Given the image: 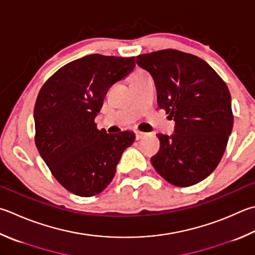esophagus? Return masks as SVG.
I'll return each instance as SVG.
<instances>
[{
  "label": "esophagus",
  "mask_w": 255,
  "mask_h": 255,
  "mask_svg": "<svg viewBox=\"0 0 255 255\" xmlns=\"http://www.w3.org/2000/svg\"><path fill=\"white\" fill-rule=\"evenodd\" d=\"M145 136H147V133L141 132V131H135V137H136V140H141V138H144Z\"/></svg>",
  "instance_id": "esophagus-1"
}]
</instances>
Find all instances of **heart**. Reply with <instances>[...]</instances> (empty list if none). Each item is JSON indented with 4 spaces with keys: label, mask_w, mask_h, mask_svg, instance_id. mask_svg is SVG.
<instances>
[{
    "label": "heart",
    "mask_w": 255,
    "mask_h": 255,
    "mask_svg": "<svg viewBox=\"0 0 255 255\" xmlns=\"http://www.w3.org/2000/svg\"><path fill=\"white\" fill-rule=\"evenodd\" d=\"M145 75H147L145 72L144 71H136V72H134V73L131 75V81H133V80H137V79H141V78H143V76H145Z\"/></svg>",
    "instance_id": "obj_1"
}]
</instances>
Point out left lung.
Instances as JSON below:
<instances>
[{
	"label": "left lung",
	"instance_id": "obj_1",
	"mask_svg": "<svg viewBox=\"0 0 255 255\" xmlns=\"http://www.w3.org/2000/svg\"><path fill=\"white\" fill-rule=\"evenodd\" d=\"M136 63L154 80L158 108L175 121L172 135L157 134L152 165L173 185L199 183L218 166L232 132L227 84L205 61L177 50L141 54Z\"/></svg>",
	"mask_w": 255,
	"mask_h": 255
}]
</instances>
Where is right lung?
<instances>
[{
  "label": "right lung",
  "instance_id": "right-lung-1",
  "mask_svg": "<svg viewBox=\"0 0 255 255\" xmlns=\"http://www.w3.org/2000/svg\"><path fill=\"white\" fill-rule=\"evenodd\" d=\"M135 57L86 55L62 66L40 90L34 107L35 145L53 176L79 196L101 193L135 134H108L94 120L108 90L135 66Z\"/></svg>",
  "mask_w": 255,
  "mask_h": 255
}]
</instances>
